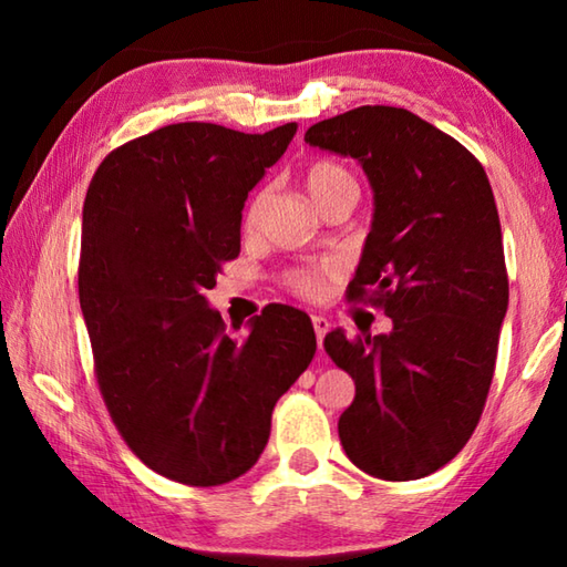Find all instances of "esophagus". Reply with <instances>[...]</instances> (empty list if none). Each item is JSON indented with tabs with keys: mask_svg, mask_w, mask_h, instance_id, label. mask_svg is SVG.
Listing matches in <instances>:
<instances>
[{
	"mask_svg": "<svg viewBox=\"0 0 567 567\" xmlns=\"http://www.w3.org/2000/svg\"><path fill=\"white\" fill-rule=\"evenodd\" d=\"M312 328H315V338H318V344L322 348L324 334L330 332V322L322 318V315H312Z\"/></svg>",
	"mask_w": 567,
	"mask_h": 567,
	"instance_id": "esophagus-1",
	"label": "esophagus"
}]
</instances>
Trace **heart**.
Returning <instances> with one entry per match:
<instances>
[{
  "mask_svg": "<svg viewBox=\"0 0 567 567\" xmlns=\"http://www.w3.org/2000/svg\"><path fill=\"white\" fill-rule=\"evenodd\" d=\"M302 182L307 192H310V197L315 199V205L320 209L328 203H332L334 197H342V195L358 197V182H354L352 172L332 159H312L302 172ZM265 199H267V189H260L247 203L245 219H243L247 229L257 225V217L262 213ZM330 272H332L330 267H295V270L285 272L282 282L287 290L297 297H302V300H320Z\"/></svg>",
  "mask_w": 567,
  "mask_h": 567,
  "instance_id": "heart-1",
  "label": "heart"
}]
</instances>
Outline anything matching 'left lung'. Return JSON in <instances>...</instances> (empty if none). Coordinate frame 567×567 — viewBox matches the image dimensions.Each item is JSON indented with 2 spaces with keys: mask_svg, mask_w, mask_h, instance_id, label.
I'll list each match as a JSON object with an SVG mask.
<instances>
[{
  "mask_svg": "<svg viewBox=\"0 0 567 567\" xmlns=\"http://www.w3.org/2000/svg\"><path fill=\"white\" fill-rule=\"evenodd\" d=\"M305 142L358 159L370 179L375 217L348 302L392 320L375 338L324 334L354 380L340 443L372 477H425L465 447L493 382L507 310L493 187L473 152L400 107L322 120Z\"/></svg>",
  "mask_w": 567,
  "mask_h": 567,
  "instance_id": "obj_1",
  "label": "left lung"
}]
</instances>
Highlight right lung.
<instances>
[{
  "label": "right lung",
  "mask_w": 567,
  "mask_h": 567,
  "mask_svg": "<svg viewBox=\"0 0 567 567\" xmlns=\"http://www.w3.org/2000/svg\"><path fill=\"white\" fill-rule=\"evenodd\" d=\"M295 132L167 124L112 150L84 197L80 305L102 400L132 453L182 485L245 475L318 350L295 307H265L235 338L205 297L239 255L247 192Z\"/></svg>",
  "instance_id": "1"
}]
</instances>
